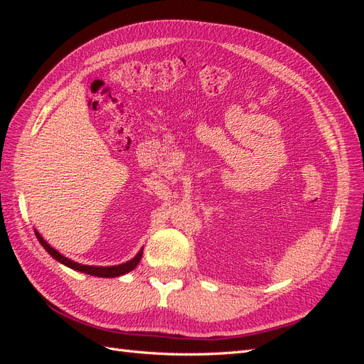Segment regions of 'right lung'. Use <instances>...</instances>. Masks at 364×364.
Returning a JSON list of instances; mask_svg holds the SVG:
<instances>
[{
  "mask_svg": "<svg viewBox=\"0 0 364 364\" xmlns=\"http://www.w3.org/2000/svg\"><path fill=\"white\" fill-rule=\"evenodd\" d=\"M36 237H38V240H39V243L43 246V249H46L54 259H58L59 262L65 264V266H68L70 269L79 270V272L86 273V274H92V277H100V278H115V277H119V274H124V273H127V272H130V270H134V269L138 266V262H139V259H141V257H142V250H139V253H138V255H136L134 259H130L129 262H124V264H119V266H114V267L83 266V264L71 261V259H68V258H65L63 255H60V253H59L56 249H53V247L47 243V241L43 240L38 232H36Z\"/></svg>",
  "mask_w": 364,
  "mask_h": 364,
  "instance_id": "1",
  "label": "right lung"
}]
</instances>
